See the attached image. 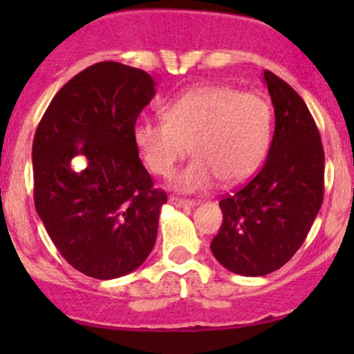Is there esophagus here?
<instances>
[{
  "mask_svg": "<svg viewBox=\"0 0 354 354\" xmlns=\"http://www.w3.org/2000/svg\"><path fill=\"white\" fill-rule=\"evenodd\" d=\"M169 203L174 207H188V209L195 205L194 200H185V198H178V197H169Z\"/></svg>",
  "mask_w": 354,
  "mask_h": 354,
  "instance_id": "obj_1",
  "label": "esophagus"
}]
</instances>
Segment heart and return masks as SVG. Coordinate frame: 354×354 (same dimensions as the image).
Wrapping results in <instances>:
<instances>
[{"instance_id":"obj_1","label":"heart","mask_w":354,"mask_h":354,"mask_svg":"<svg viewBox=\"0 0 354 354\" xmlns=\"http://www.w3.org/2000/svg\"><path fill=\"white\" fill-rule=\"evenodd\" d=\"M164 120H140L135 144L152 173L169 176L188 154L195 157L174 178L181 192L205 190L219 178L240 183L269 151L272 111L266 99L224 85H203L171 99Z\"/></svg>"}]
</instances>
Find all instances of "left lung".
Here are the masks:
<instances>
[{
	"mask_svg": "<svg viewBox=\"0 0 354 354\" xmlns=\"http://www.w3.org/2000/svg\"><path fill=\"white\" fill-rule=\"evenodd\" d=\"M276 114L262 169L219 202L223 224L210 250L240 276L281 269L305 241L324 200V147L305 101L272 71H263Z\"/></svg>",
	"mask_w": 354,
	"mask_h": 354,
	"instance_id": "1",
	"label": "left lung"
}]
</instances>
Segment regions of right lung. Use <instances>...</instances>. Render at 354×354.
<instances>
[{
  "label": "right lung",
  "mask_w": 354,
  "mask_h": 354,
  "mask_svg": "<svg viewBox=\"0 0 354 354\" xmlns=\"http://www.w3.org/2000/svg\"><path fill=\"white\" fill-rule=\"evenodd\" d=\"M154 95L147 71L95 63L59 88L35 130V210L63 259L88 277L127 276L154 248L167 195L154 188L133 138Z\"/></svg>",
  "instance_id": "right-lung-1"
}]
</instances>
